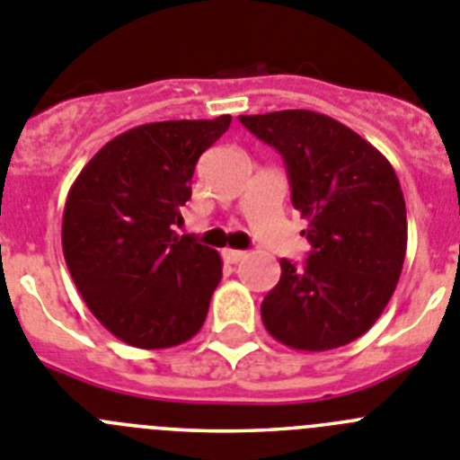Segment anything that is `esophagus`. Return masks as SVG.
<instances>
[{
	"instance_id": "1",
	"label": "esophagus",
	"mask_w": 460,
	"mask_h": 460,
	"mask_svg": "<svg viewBox=\"0 0 460 460\" xmlns=\"http://www.w3.org/2000/svg\"><path fill=\"white\" fill-rule=\"evenodd\" d=\"M222 256H225L226 263H238L240 259H245V252H243V250H225V252H222Z\"/></svg>"
}]
</instances>
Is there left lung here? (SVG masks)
<instances>
[{
  "label": "left lung",
  "instance_id": "8db88e82",
  "mask_svg": "<svg viewBox=\"0 0 460 460\" xmlns=\"http://www.w3.org/2000/svg\"><path fill=\"white\" fill-rule=\"evenodd\" d=\"M238 119L287 164L312 245L305 266L279 261V281L261 302L263 325L288 349L346 346L378 321L403 268L408 222L394 169L358 132L318 111Z\"/></svg>",
  "mask_w": 460,
  "mask_h": 460
}]
</instances>
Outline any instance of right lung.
I'll return each mask as SVG.
<instances>
[{"instance_id":"add662e5","label":"right lung","mask_w":460,"mask_h":460,"mask_svg":"<svg viewBox=\"0 0 460 460\" xmlns=\"http://www.w3.org/2000/svg\"><path fill=\"white\" fill-rule=\"evenodd\" d=\"M231 117L137 126L107 142L68 192L66 266L91 314L137 349H172L199 332L222 259L179 235L201 153Z\"/></svg>"}]
</instances>
